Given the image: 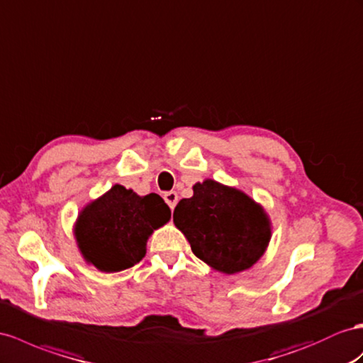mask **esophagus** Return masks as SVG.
<instances>
[{
  "label": "esophagus",
  "mask_w": 363,
  "mask_h": 363,
  "mask_svg": "<svg viewBox=\"0 0 363 363\" xmlns=\"http://www.w3.org/2000/svg\"><path fill=\"white\" fill-rule=\"evenodd\" d=\"M164 199H165L167 203H169V207L173 210L176 207V203H178V193H176V191L165 193L164 194Z\"/></svg>",
  "instance_id": "1"
}]
</instances>
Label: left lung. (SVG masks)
Instances as JSON below:
<instances>
[{
  "label": "left lung",
  "instance_id": "8db88e82",
  "mask_svg": "<svg viewBox=\"0 0 363 363\" xmlns=\"http://www.w3.org/2000/svg\"><path fill=\"white\" fill-rule=\"evenodd\" d=\"M173 222L194 256L224 274L252 268L272 239V220L261 203L215 179L193 185V196L179 201Z\"/></svg>",
  "mask_w": 363,
  "mask_h": 363
}]
</instances>
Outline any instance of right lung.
I'll return each mask as SVG.
<instances>
[{"mask_svg":"<svg viewBox=\"0 0 363 363\" xmlns=\"http://www.w3.org/2000/svg\"><path fill=\"white\" fill-rule=\"evenodd\" d=\"M170 218L172 211L160 194L139 196L115 184L81 208L73 235L89 265L102 273H118L143 261L148 238Z\"/></svg>","mask_w":363,"mask_h":363,"instance_id":"1","label":"right lung"}]
</instances>
